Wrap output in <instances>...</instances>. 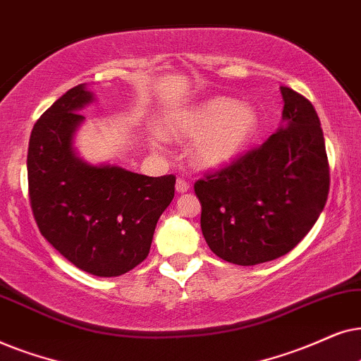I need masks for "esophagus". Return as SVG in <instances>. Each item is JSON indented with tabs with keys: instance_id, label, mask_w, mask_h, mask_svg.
Instances as JSON below:
<instances>
[{
	"instance_id": "esophagus-1",
	"label": "esophagus",
	"mask_w": 361,
	"mask_h": 361,
	"mask_svg": "<svg viewBox=\"0 0 361 361\" xmlns=\"http://www.w3.org/2000/svg\"><path fill=\"white\" fill-rule=\"evenodd\" d=\"M175 188H176V193H186V191L190 190V183H186L185 180H181V178H178Z\"/></svg>"
}]
</instances>
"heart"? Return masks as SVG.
Returning a JSON list of instances; mask_svg holds the SVG:
<instances>
[{
	"instance_id": "1",
	"label": "heart",
	"mask_w": 361,
	"mask_h": 361,
	"mask_svg": "<svg viewBox=\"0 0 361 361\" xmlns=\"http://www.w3.org/2000/svg\"><path fill=\"white\" fill-rule=\"evenodd\" d=\"M257 128L259 114L254 105L214 97L168 120L165 133L178 140H195L191 147L195 165L216 170L236 160Z\"/></svg>"
}]
</instances>
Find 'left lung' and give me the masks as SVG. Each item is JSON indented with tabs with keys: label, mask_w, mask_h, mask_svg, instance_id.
<instances>
[{
	"label": "left lung",
	"mask_w": 361,
	"mask_h": 361,
	"mask_svg": "<svg viewBox=\"0 0 361 361\" xmlns=\"http://www.w3.org/2000/svg\"><path fill=\"white\" fill-rule=\"evenodd\" d=\"M282 125L259 148L195 183L211 251L256 266L292 251L319 219L330 188L324 132L314 105L281 87Z\"/></svg>",
	"instance_id": "1"
}]
</instances>
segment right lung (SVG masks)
<instances>
[{
  "instance_id": "obj_1",
  "label": "right lung",
  "mask_w": 361,
  "mask_h": 361,
  "mask_svg": "<svg viewBox=\"0 0 361 361\" xmlns=\"http://www.w3.org/2000/svg\"><path fill=\"white\" fill-rule=\"evenodd\" d=\"M92 100L79 84L41 115L27 148V185L37 228L52 247L92 276L117 277L147 259L176 178L90 165L77 155L74 135L85 118L79 110Z\"/></svg>"
}]
</instances>
